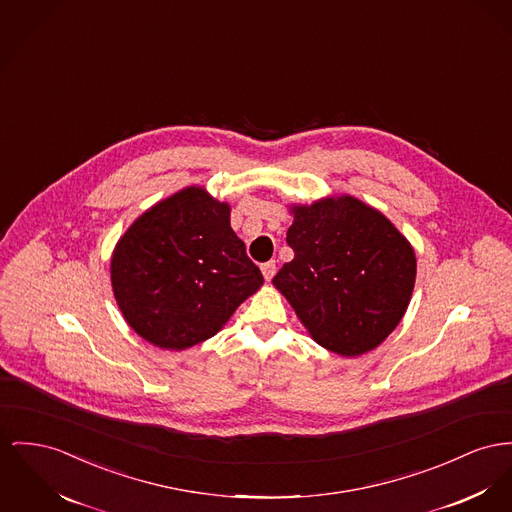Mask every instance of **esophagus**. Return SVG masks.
<instances>
[{"label":"esophagus","mask_w":512,"mask_h":512,"mask_svg":"<svg viewBox=\"0 0 512 512\" xmlns=\"http://www.w3.org/2000/svg\"><path fill=\"white\" fill-rule=\"evenodd\" d=\"M262 273H264V279H266V281H270L273 275H275V262L270 260V262L262 264Z\"/></svg>","instance_id":"obj_1"}]
</instances>
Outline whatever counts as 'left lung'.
Wrapping results in <instances>:
<instances>
[{"label":"left lung","mask_w":512,"mask_h":512,"mask_svg":"<svg viewBox=\"0 0 512 512\" xmlns=\"http://www.w3.org/2000/svg\"><path fill=\"white\" fill-rule=\"evenodd\" d=\"M291 213L287 244L295 258L273 285L318 345L343 357L375 349L400 324L413 293L409 240L353 196L291 205Z\"/></svg>","instance_id":"8db88e82"}]
</instances>
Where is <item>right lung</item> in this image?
<instances>
[{
	"mask_svg": "<svg viewBox=\"0 0 512 512\" xmlns=\"http://www.w3.org/2000/svg\"><path fill=\"white\" fill-rule=\"evenodd\" d=\"M110 281L143 340L180 351L215 336L264 277L231 229V207L188 186L149 207L120 237Z\"/></svg>",
	"mask_w": 512,
	"mask_h": 512,
	"instance_id": "right-lung-1",
	"label": "right lung"
}]
</instances>
